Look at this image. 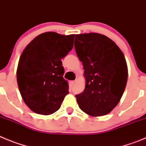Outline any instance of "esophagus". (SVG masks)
<instances>
[{"label":"esophagus","mask_w":146,"mask_h":146,"mask_svg":"<svg viewBox=\"0 0 146 146\" xmlns=\"http://www.w3.org/2000/svg\"><path fill=\"white\" fill-rule=\"evenodd\" d=\"M77 82H78V79H76L75 81H72V84H73V85H75V84H76Z\"/></svg>","instance_id":"34e87169"}]
</instances>
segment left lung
I'll list each match as a JSON object with an SVG mask.
<instances>
[{
	"label": "left lung",
	"mask_w": 146,
	"mask_h": 146,
	"mask_svg": "<svg viewBox=\"0 0 146 146\" xmlns=\"http://www.w3.org/2000/svg\"><path fill=\"white\" fill-rule=\"evenodd\" d=\"M74 47L86 77L85 89L76 95L78 106L91 116L105 115L117 105L125 89V56L111 39L97 33L76 35Z\"/></svg>",
	"instance_id": "left-lung-1"
}]
</instances>
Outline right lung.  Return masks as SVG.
<instances>
[{
	"instance_id": "obj_1",
	"label": "right lung",
	"mask_w": 146,
	"mask_h": 146,
	"mask_svg": "<svg viewBox=\"0 0 146 146\" xmlns=\"http://www.w3.org/2000/svg\"><path fill=\"white\" fill-rule=\"evenodd\" d=\"M74 35L45 32L35 37L20 57L17 83L23 100L36 114L58 111L68 92L61 59L73 49Z\"/></svg>"
}]
</instances>
